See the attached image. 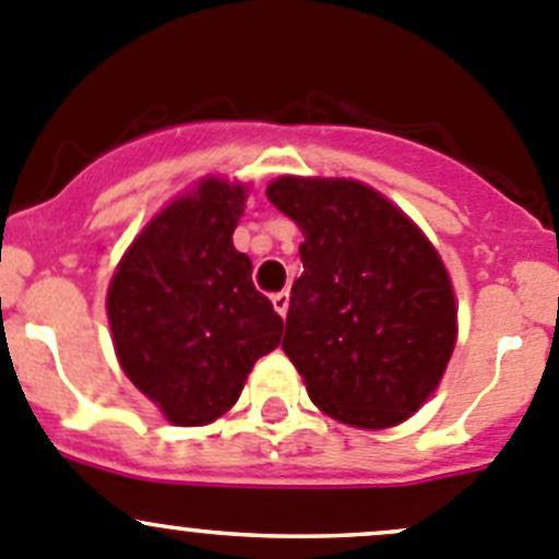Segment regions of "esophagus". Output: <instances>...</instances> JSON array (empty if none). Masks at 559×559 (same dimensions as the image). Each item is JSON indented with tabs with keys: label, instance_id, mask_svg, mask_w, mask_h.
Listing matches in <instances>:
<instances>
[{
	"label": "esophagus",
	"instance_id": "esophagus-1",
	"mask_svg": "<svg viewBox=\"0 0 559 559\" xmlns=\"http://www.w3.org/2000/svg\"><path fill=\"white\" fill-rule=\"evenodd\" d=\"M272 304H274V309H277V312L282 314V318H285V314H287V307H290V293H287V290L274 293V296H272Z\"/></svg>",
	"mask_w": 559,
	"mask_h": 559
}]
</instances>
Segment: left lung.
Masks as SVG:
<instances>
[{
    "label": "left lung",
    "instance_id": "8db88e82",
    "mask_svg": "<svg viewBox=\"0 0 559 559\" xmlns=\"http://www.w3.org/2000/svg\"><path fill=\"white\" fill-rule=\"evenodd\" d=\"M266 195L304 234L282 350L309 400L350 427H396L432 396L456 345L438 250L361 181L282 176Z\"/></svg>",
    "mask_w": 559,
    "mask_h": 559
}]
</instances>
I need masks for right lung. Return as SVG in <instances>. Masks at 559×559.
Listing matches in <instances>:
<instances>
[{"label": "right lung", "mask_w": 559, "mask_h": 559, "mask_svg": "<svg viewBox=\"0 0 559 559\" xmlns=\"http://www.w3.org/2000/svg\"><path fill=\"white\" fill-rule=\"evenodd\" d=\"M245 201L247 187L198 181L141 230L110 277L116 358L179 427L225 416L252 364L280 345L282 318L234 247Z\"/></svg>", "instance_id": "1"}]
</instances>
